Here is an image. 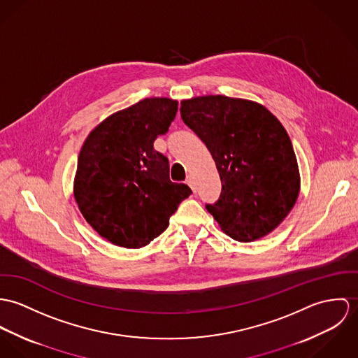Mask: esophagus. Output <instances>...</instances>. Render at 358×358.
<instances>
[{
  "label": "esophagus",
  "mask_w": 358,
  "mask_h": 358,
  "mask_svg": "<svg viewBox=\"0 0 358 358\" xmlns=\"http://www.w3.org/2000/svg\"><path fill=\"white\" fill-rule=\"evenodd\" d=\"M187 184L191 187V189L194 191V192H196V187H195V180L189 176L188 178H187Z\"/></svg>",
  "instance_id": "1"
}]
</instances>
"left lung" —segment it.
Masks as SVG:
<instances>
[{"mask_svg":"<svg viewBox=\"0 0 358 358\" xmlns=\"http://www.w3.org/2000/svg\"><path fill=\"white\" fill-rule=\"evenodd\" d=\"M180 113L220 173L221 195L206 204L207 211L238 241L269 235L301 188L296 157L280 120L255 101L221 94L182 100Z\"/></svg>","mask_w":358,"mask_h":358,"instance_id":"8db88e82","label":"left lung"}]
</instances>
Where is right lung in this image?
I'll return each instance as SVG.
<instances>
[{"mask_svg":"<svg viewBox=\"0 0 358 358\" xmlns=\"http://www.w3.org/2000/svg\"><path fill=\"white\" fill-rule=\"evenodd\" d=\"M177 110L176 100L144 99L103 120L80 148L76 201L86 222L115 245L150 244L192 194L170 181L169 159L154 148Z\"/></svg>","mask_w":358,"mask_h":358,"instance_id":"add662e5","label":"right lung"}]
</instances>
